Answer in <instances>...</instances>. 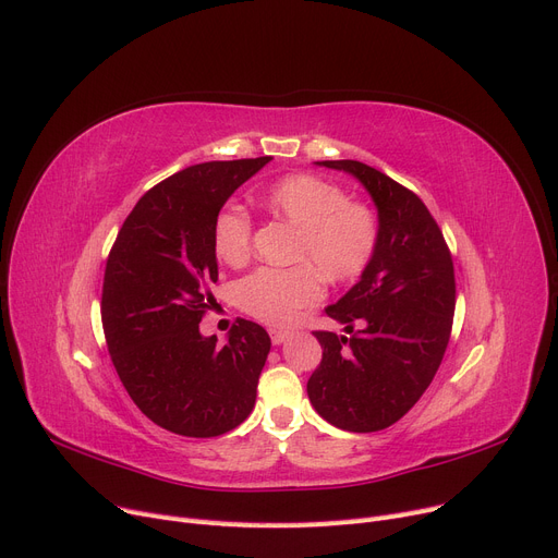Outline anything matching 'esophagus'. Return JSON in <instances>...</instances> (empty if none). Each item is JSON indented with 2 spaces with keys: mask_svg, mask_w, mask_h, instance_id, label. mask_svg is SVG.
I'll return each mask as SVG.
<instances>
[{
  "mask_svg": "<svg viewBox=\"0 0 558 558\" xmlns=\"http://www.w3.org/2000/svg\"><path fill=\"white\" fill-rule=\"evenodd\" d=\"M269 335H271V342H274V344H282L284 339L289 337V332H284V330H271Z\"/></svg>",
  "mask_w": 558,
  "mask_h": 558,
  "instance_id": "1",
  "label": "esophagus"
}]
</instances>
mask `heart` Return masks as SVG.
<instances>
[{
	"label": "heart",
	"instance_id": "heart-1",
	"mask_svg": "<svg viewBox=\"0 0 558 558\" xmlns=\"http://www.w3.org/2000/svg\"><path fill=\"white\" fill-rule=\"evenodd\" d=\"M259 203L278 219L299 228L296 259L303 264L276 269L259 266L234 284L236 305L251 317L284 326L303 307L324 296L322 274L330 282H347L367 269L378 246V216L349 201L344 189L317 175H284L266 189ZM253 221L239 207H226L214 219L211 246L226 264H241L251 255Z\"/></svg>",
	"mask_w": 558,
	"mask_h": 558
}]
</instances>
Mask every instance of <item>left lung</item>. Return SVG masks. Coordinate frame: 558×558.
I'll return each mask as SVG.
<instances>
[{
    "mask_svg": "<svg viewBox=\"0 0 558 558\" xmlns=\"http://www.w3.org/2000/svg\"><path fill=\"white\" fill-rule=\"evenodd\" d=\"M319 163L365 184L380 230L360 282L326 307L349 337L314 330L324 353L307 397L332 426L374 433L399 422L440 367L456 310L453 259L415 191L362 161Z\"/></svg>",
    "mask_w": 558,
    "mask_h": 558,
    "instance_id": "left-lung-1",
    "label": "left lung"
}]
</instances>
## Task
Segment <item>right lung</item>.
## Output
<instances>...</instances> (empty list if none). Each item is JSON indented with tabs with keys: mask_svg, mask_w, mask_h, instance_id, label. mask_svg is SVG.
I'll return each instance as SVG.
<instances>
[{
	"mask_svg": "<svg viewBox=\"0 0 558 558\" xmlns=\"http://www.w3.org/2000/svg\"><path fill=\"white\" fill-rule=\"evenodd\" d=\"M269 161H205L161 180L134 205L107 257L102 328L118 378L145 417L186 438L223 435L255 405L269 332L236 319L219 347L198 324L219 280L214 219Z\"/></svg>",
	"mask_w": 558,
	"mask_h": 558,
	"instance_id": "right-lung-1",
	"label": "right lung"
}]
</instances>
